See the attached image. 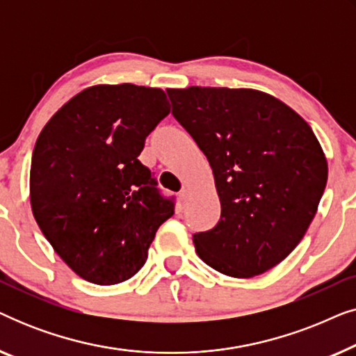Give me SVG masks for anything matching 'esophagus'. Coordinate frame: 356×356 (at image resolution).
I'll return each mask as SVG.
<instances>
[{"instance_id":"esophagus-1","label":"esophagus","mask_w":356,"mask_h":356,"mask_svg":"<svg viewBox=\"0 0 356 356\" xmlns=\"http://www.w3.org/2000/svg\"><path fill=\"white\" fill-rule=\"evenodd\" d=\"M178 196H179V199H181V202L184 204V202H186V201H188V197H189V191H188V189H186V188H183V189H181V191H179V194H178Z\"/></svg>"}]
</instances>
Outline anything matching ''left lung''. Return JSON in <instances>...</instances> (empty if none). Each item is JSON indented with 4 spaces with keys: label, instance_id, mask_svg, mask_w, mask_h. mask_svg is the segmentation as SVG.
I'll list each match as a JSON object with an SVG mask.
<instances>
[{
    "label": "left lung",
    "instance_id": "obj_1",
    "mask_svg": "<svg viewBox=\"0 0 356 356\" xmlns=\"http://www.w3.org/2000/svg\"><path fill=\"white\" fill-rule=\"evenodd\" d=\"M172 113L211 163L220 220L193 235L201 259L250 279L295 250L318 211L327 162L313 129L264 92L168 89Z\"/></svg>",
    "mask_w": 356,
    "mask_h": 356
}]
</instances>
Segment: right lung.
I'll return each mask as SVG.
<instances>
[{"mask_svg":"<svg viewBox=\"0 0 356 356\" xmlns=\"http://www.w3.org/2000/svg\"><path fill=\"white\" fill-rule=\"evenodd\" d=\"M170 113L162 89L94 86L61 106L32 154L33 217L56 254L87 282L113 285L147 259L175 212L139 162L145 138Z\"/></svg>","mask_w":356,"mask_h":356,"instance_id":"add662e5","label":"right lung"}]
</instances>
